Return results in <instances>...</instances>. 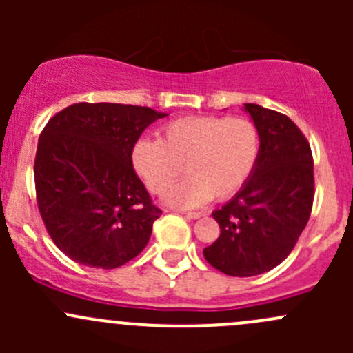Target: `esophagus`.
Listing matches in <instances>:
<instances>
[{
	"label": "esophagus",
	"mask_w": 353,
	"mask_h": 353,
	"mask_svg": "<svg viewBox=\"0 0 353 353\" xmlns=\"http://www.w3.org/2000/svg\"><path fill=\"white\" fill-rule=\"evenodd\" d=\"M205 215H206V212H188L186 213L188 219H193V220L201 219V216H205Z\"/></svg>",
	"instance_id": "1"
}]
</instances>
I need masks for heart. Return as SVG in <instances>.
<instances>
[{
	"label": "heart",
	"instance_id": "b5f03b06",
	"mask_svg": "<svg viewBox=\"0 0 353 353\" xmlns=\"http://www.w3.org/2000/svg\"><path fill=\"white\" fill-rule=\"evenodd\" d=\"M259 155V133L245 117L190 116L162 128L160 140H138L131 163L152 193L159 194L180 175L188 177L165 192L172 208H196L210 199H229L248 183Z\"/></svg>",
	"mask_w": 353,
	"mask_h": 353
}]
</instances>
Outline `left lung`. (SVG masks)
Segmentation results:
<instances>
[{
	"instance_id": "obj_1",
	"label": "left lung",
	"mask_w": 353,
	"mask_h": 353,
	"mask_svg": "<svg viewBox=\"0 0 353 353\" xmlns=\"http://www.w3.org/2000/svg\"><path fill=\"white\" fill-rule=\"evenodd\" d=\"M259 133V155L248 183L212 213L220 236L203 249L229 276H254L279 266L307 225L314 165L307 140L283 114L244 104Z\"/></svg>"
}]
</instances>
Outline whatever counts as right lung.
<instances>
[{
  "label": "right lung",
  "mask_w": 353,
  "mask_h": 353,
  "mask_svg": "<svg viewBox=\"0 0 353 353\" xmlns=\"http://www.w3.org/2000/svg\"><path fill=\"white\" fill-rule=\"evenodd\" d=\"M165 112L73 104L42 131L34 177L49 236L80 265L112 270L140 254L162 212L134 174L131 150Z\"/></svg>",
  "instance_id": "1"
}]
</instances>
